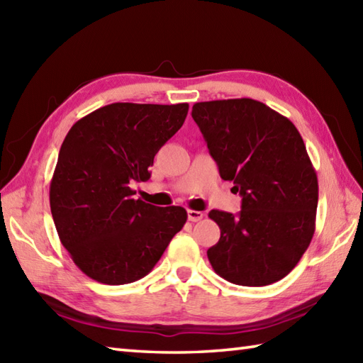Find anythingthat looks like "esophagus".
<instances>
[{
	"mask_svg": "<svg viewBox=\"0 0 363 363\" xmlns=\"http://www.w3.org/2000/svg\"><path fill=\"white\" fill-rule=\"evenodd\" d=\"M187 215H189V220H190V221H194V223L204 218V213H203V212H199V211H189V212H187Z\"/></svg>",
	"mask_w": 363,
	"mask_h": 363,
	"instance_id": "obj_1",
	"label": "esophagus"
}]
</instances>
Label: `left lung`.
I'll use <instances>...</instances> for the list:
<instances>
[{
    "mask_svg": "<svg viewBox=\"0 0 363 363\" xmlns=\"http://www.w3.org/2000/svg\"><path fill=\"white\" fill-rule=\"evenodd\" d=\"M201 129L221 179L233 181L242 211H211L220 240L207 250L215 273L262 287L296 267L315 233L318 179L303 137L284 115L251 98L196 103Z\"/></svg>",
    "mask_w": 363,
    "mask_h": 363,
    "instance_id": "left-lung-1",
    "label": "left lung"
}]
</instances>
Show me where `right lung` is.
Instances as JSON below:
<instances>
[{
  "label": "right lung",
  "mask_w": 363,
  "mask_h": 363,
  "mask_svg": "<svg viewBox=\"0 0 363 363\" xmlns=\"http://www.w3.org/2000/svg\"><path fill=\"white\" fill-rule=\"evenodd\" d=\"M189 104L113 103L78 120L60 146L50 206L60 242L84 274L107 285L142 279L187 221L181 206L134 199Z\"/></svg>",
  "instance_id": "1"
}]
</instances>
